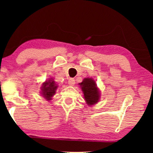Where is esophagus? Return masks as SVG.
I'll return each instance as SVG.
<instances>
[{
    "label": "esophagus",
    "instance_id": "obj_1",
    "mask_svg": "<svg viewBox=\"0 0 153 153\" xmlns=\"http://www.w3.org/2000/svg\"><path fill=\"white\" fill-rule=\"evenodd\" d=\"M68 84L69 85H70V86H73L75 84V80L73 79H70L68 81Z\"/></svg>",
    "mask_w": 153,
    "mask_h": 153
}]
</instances>
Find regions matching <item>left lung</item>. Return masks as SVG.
Masks as SVG:
<instances>
[{"label":"left lung","instance_id":"obj_1","mask_svg":"<svg viewBox=\"0 0 153 153\" xmlns=\"http://www.w3.org/2000/svg\"><path fill=\"white\" fill-rule=\"evenodd\" d=\"M79 85L88 105L92 106L97 103L100 98V93L95 80L91 78H85L82 82L79 83Z\"/></svg>","mask_w":153,"mask_h":153}]
</instances>
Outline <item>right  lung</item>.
<instances>
[{"label": "right lung", "mask_w": 153, "mask_h": 153, "mask_svg": "<svg viewBox=\"0 0 153 153\" xmlns=\"http://www.w3.org/2000/svg\"><path fill=\"white\" fill-rule=\"evenodd\" d=\"M57 88L58 85L53 79H49V80H47L42 83V85L41 87L42 95H43L45 99L49 101L52 99V97L55 95Z\"/></svg>", "instance_id": "right-lung-1"}]
</instances>
